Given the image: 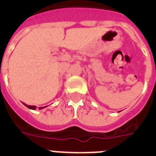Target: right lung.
Masks as SVG:
<instances>
[{
  "mask_svg": "<svg viewBox=\"0 0 156 156\" xmlns=\"http://www.w3.org/2000/svg\"><path fill=\"white\" fill-rule=\"evenodd\" d=\"M24 105H25L26 107H27L28 108L30 109H32V110H35V108H36V106H33V105H27V104H24ZM47 106H44V107H40V109H42V108H46Z\"/></svg>",
  "mask_w": 156,
  "mask_h": 156,
  "instance_id": "right-lung-1",
  "label": "right lung"
}]
</instances>
